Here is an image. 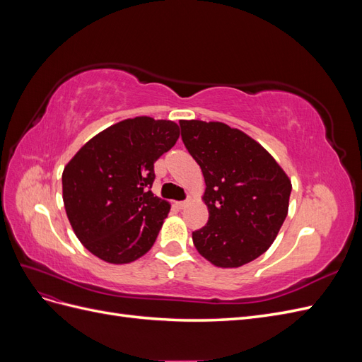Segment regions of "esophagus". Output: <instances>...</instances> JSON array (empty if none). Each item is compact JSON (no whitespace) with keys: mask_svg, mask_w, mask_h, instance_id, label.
Here are the masks:
<instances>
[{"mask_svg":"<svg viewBox=\"0 0 362 362\" xmlns=\"http://www.w3.org/2000/svg\"><path fill=\"white\" fill-rule=\"evenodd\" d=\"M185 205H187V202L185 201H180V202H175V206L178 208V210H182V208H185Z\"/></svg>","mask_w":362,"mask_h":362,"instance_id":"1","label":"esophagus"}]
</instances>
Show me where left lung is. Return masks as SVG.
Instances as JSON below:
<instances>
[{"label": "left lung", "mask_w": 362, "mask_h": 362, "mask_svg": "<svg viewBox=\"0 0 362 362\" xmlns=\"http://www.w3.org/2000/svg\"><path fill=\"white\" fill-rule=\"evenodd\" d=\"M181 139L201 166L208 222L193 233L217 267H240L270 247L288 213L291 182L269 152L222 122L181 120Z\"/></svg>", "instance_id": "8db88e82"}]
</instances>
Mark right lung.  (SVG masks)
<instances>
[{
  "mask_svg": "<svg viewBox=\"0 0 362 362\" xmlns=\"http://www.w3.org/2000/svg\"><path fill=\"white\" fill-rule=\"evenodd\" d=\"M180 137L172 120L125 119L90 139L62 175L75 235L93 255L127 264L156 243L170 205L151 192L154 163Z\"/></svg>",
  "mask_w": 362,
  "mask_h": 362,
  "instance_id": "right-lung-1",
  "label": "right lung"
}]
</instances>
